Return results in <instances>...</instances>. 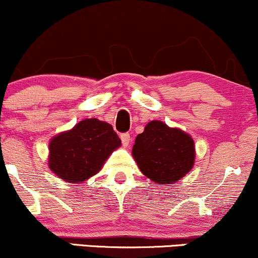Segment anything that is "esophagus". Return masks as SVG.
<instances>
[{
    "mask_svg": "<svg viewBox=\"0 0 258 258\" xmlns=\"http://www.w3.org/2000/svg\"><path fill=\"white\" fill-rule=\"evenodd\" d=\"M121 138V142H122V144L125 147H127L130 144V142H131V137H130L128 133H122V135L120 136Z\"/></svg>",
    "mask_w": 258,
    "mask_h": 258,
    "instance_id": "1",
    "label": "esophagus"
}]
</instances>
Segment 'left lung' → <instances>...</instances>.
<instances>
[{
  "instance_id": "left-lung-1",
  "label": "left lung",
  "mask_w": 258,
  "mask_h": 258,
  "mask_svg": "<svg viewBox=\"0 0 258 258\" xmlns=\"http://www.w3.org/2000/svg\"><path fill=\"white\" fill-rule=\"evenodd\" d=\"M132 155L144 176L158 184H172L194 166V141L182 130L154 120L137 136Z\"/></svg>"
}]
</instances>
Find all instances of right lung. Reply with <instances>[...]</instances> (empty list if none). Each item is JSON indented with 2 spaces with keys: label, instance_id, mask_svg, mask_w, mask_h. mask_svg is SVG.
Instances as JSON below:
<instances>
[{
  "label": "right lung",
  "instance_id": "right-lung-1",
  "mask_svg": "<svg viewBox=\"0 0 258 258\" xmlns=\"http://www.w3.org/2000/svg\"><path fill=\"white\" fill-rule=\"evenodd\" d=\"M120 146L121 139L108 122L82 120L51 139L48 166L59 178L76 184L98 173Z\"/></svg>",
  "mask_w": 258,
  "mask_h": 258
}]
</instances>
